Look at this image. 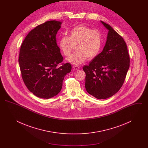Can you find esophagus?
<instances>
[{
    "label": "esophagus",
    "mask_w": 148,
    "mask_h": 148,
    "mask_svg": "<svg viewBox=\"0 0 148 148\" xmlns=\"http://www.w3.org/2000/svg\"><path fill=\"white\" fill-rule=\"evenodd\" d=\"M80 68V67L79 66H73V69H74V70H78Z\"/></svg>",
    "instance_id": "1"
}]
</instances>
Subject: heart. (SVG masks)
<instances>
[{
	"label": "heart",
	"mask_w": 148,
	"mask_h": 148,
	"mask_svg": "<svg viewBox=\"0 0 148 148\" xmlns=\"http://www.w3.org/2000/svg\"><path fill=\"white\" fill-rule=\"evenodd\" d=\"M103 45L100 31L84 25L72 29L69 36L62 35L58 40L59 48L64 56H68L76 46L77 51L67 58V61L75 66L92 60L98 56Z\"/></svg>",
	"instance_id": "1"
}]
</instances>
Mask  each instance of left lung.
Here are the masks:
<instances>
[{"label":"left lung","instance_id":"1","mask_svg":"<svg viewBox=\"0 0 148 148\" xmlns=\"http://www.w3.org/2000/svg\"><path fill=\"white\" fill-rule=\"evenodd\" d=\"M108 30L103 51L84 65L86 92L98 99L112 97L123 84L130 66L127 44L109 24L100 21Z\"/></svg>","mask_w":148,"mask_h":148}]
</instances>
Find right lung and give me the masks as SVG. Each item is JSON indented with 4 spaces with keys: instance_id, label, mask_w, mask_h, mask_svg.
Segmentation results:
<instances>
[{
    "instance_id": "obj_1",
    "label": "right lung",
    "mask_w": 148,
    "mask_h": 148,
    "mask_svg": "<svg viewBox=\"0 0 148 148\" xmlns=\"http://www.w3.org/2000/svg\"><path fill=\"white\" fill-rule=\"evenodd\" d=\"M62 24L50 21L38 25L21 44L18 60L21 77L29 90L39 98L49 99L58 94L64 77L71 71L69 63L57 67L63 60L56 40Z\"/></svg>"
}]
</instances>
